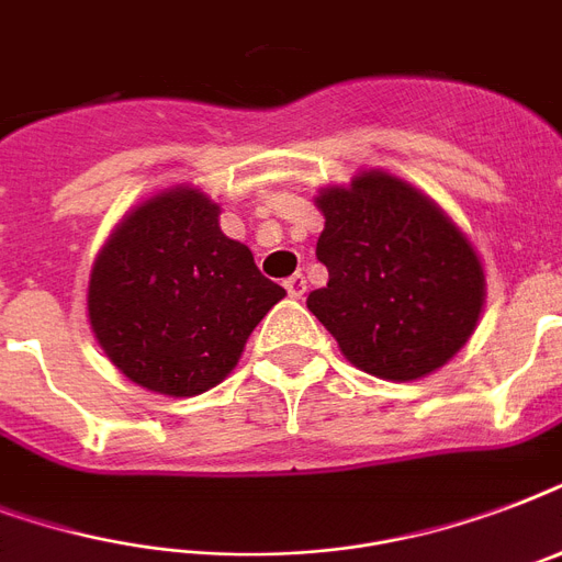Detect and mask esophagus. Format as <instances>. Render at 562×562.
Here are the masks:
<instances>
[{"mask_svg":"<svg viewBox=\"0 0 562 562\" xmlns=\"http://www.w3.org/2000/svg\"><path fill=\"white\" fill-rule=\"evenodd\" d=\"M285 291H289V297L300 300L303 294H306V277L303 273H294V277H289L285 280Z\"/></svg>","mask_w":562,"mask_h":562,"instance_id":"34e87169","label":"esophagus"}]
</instances>
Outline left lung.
I'll return each mask as SVG.
<instances>
[{
	"label": "left lung",
	"instance_id": "obj_1",
	"mask_svg": "<svg viewBox=\"0 0 562 562\" xmlns=\"http://www.w3.org/2000/svg\"><path fill=\"white\" fill-rule=\"evenodd\" d=\"M317 259L329 282L308 312L347 361L379 379L435 373L470 341L484 308V268L431 198L387 171H361L317 194Z\"/></svg>",
	"mask_w": 562,
	"mask_h": 562
}]
</instances>
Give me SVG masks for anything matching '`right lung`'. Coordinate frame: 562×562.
Here are the masks:
<instances>
[{"label": "right lung", "instance_id": "add662e5", "mask_svg": "<svg viewBox=\"0 0 562 562\" xmlns=\"http://www.w3.org/2000/svg\"><path fill=\"white\" fill-rule=\"evenodd\" d=\"M218 203L175 187L122 218L92 265L87 312L101 350L131 382L194 396L236 368L285 289L218 227Z\"/></svg>", "mask_w": 562, "mask_h": 562}]
</instances>
